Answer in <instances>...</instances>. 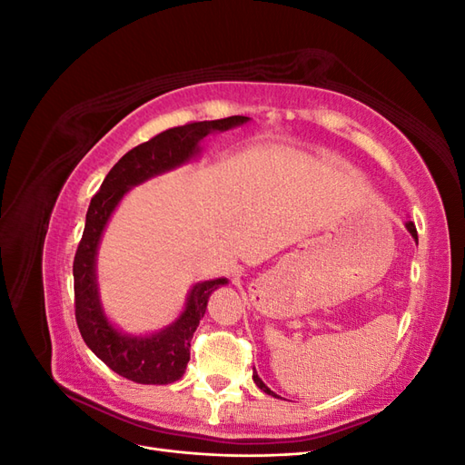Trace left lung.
Wrapping results in <instances>:
<instances>
[{
    "mask_svg": "<svg viewBox=\"0 0 465 465\" xmlns=\"http://www.w3.org/2000/svg\"><path fill=\"white\" fill-rule=\"evenodd\" d=\"M405 229H407V231H410V232H411V236H413V238H415V241H417V229H415V224H413L411 221H407V223H405ZM252 378H254V382H256V386H258V388H260L262 391H265V393H267V396H273V398H279L275 391H272L270 388H267V386H265V384L262 382V378L258 376L256 369H254V374H252Z\"/></svg>",
    "mask_w": 465,
    "mask_h": 465,
    "instance_id": "8db88e82",
    "label": "left lung"
}]
</instances>
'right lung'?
I'll return each instance as SVG.
<instances>
[{
  "label": "right lung",
  "mask_w": 465,
  "mask_h": 465,
  "mask_svg": "<svg viewBox=\"0 0 465 465\" xmlns=\"http://www.w3.org/2000/svg\"><path fill=\"white\" fill-rule=\"evenodd\" d=\"M246 116H231L211 122L178 125L149 142L134 147L112 166L101 190L89 205L85 231L74 260L75 320L83 341L106 367L137 384H173L186 372L190 341L207 311L211 292L227 285L224 277L195 283L186 299V308L173 323L149 335H132L118 330L104 314L96 281V252L108 219L122 198L145 180L190 163L202 153L200 143L213 132H227L246 124Z\"/></svg>",
  "instance_id": "add662e5"
}]
</instances>
